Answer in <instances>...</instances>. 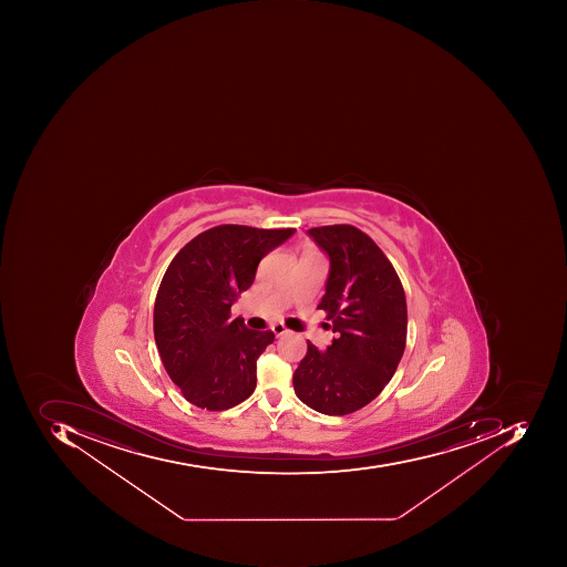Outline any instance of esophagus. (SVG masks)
<instances>
[{"instance_id": "obj_1", "label": "esophagus", "mask_w": 567, "mask_h": 567, "mask_svg": "<svg viewBox=\"0 0 567 567\" xmlns=\"http://www.w3.org/2000/svg\"><path fill=\"white\" fill-rule=\"evenodd\" d=\"M272 332L276 333V337H281L285 336V333H288L289 330L286 329V327L282 326V323H275V326H272Z\"/></svg>"}]
</instances>
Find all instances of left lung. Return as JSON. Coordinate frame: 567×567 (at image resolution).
<instances>
[{
  "mask_svg": "<svg viewBox=\"0 0 567 567\" xmlns=\"http://www.w3.org/2000/svg\"><path fill=\"white\" fill-rule=\"evenodd\" d=\"M307 234L329 257L319 308L336 337L326 351L308 341L292 386L320 414H351L380 395L404 354L405 292L385 254L354 226H320Z\"/></svg>",
  "mask_w": 567,
  "mask_h": 567,
  "instance_id": "left-lung-1",
  "label": "left lung"
}]
</instances>
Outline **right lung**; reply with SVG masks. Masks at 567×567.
<instances>
[{"mask_svg":"<svg viewBox=\"0 0 567 567\" xmlns=\"http://www.w3.org/2000/svg\"><path fill=\"white\" fill-rule=\"evenodd\" d=\"M295 231L215 226L168 266L156 292L153 332L168 377L196 408L226 411L256 390L257 359L275 333L231 320V305L252 286L260 260Z\"/></svg>","mask_w":567,"mask_h":567,"instance_id":"1","label":"right lung"}]
</instances>
